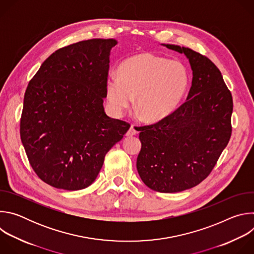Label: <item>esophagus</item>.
Wrapping results in <instances>:
<instances>
[{
	"instance_id": "obj_1",
	"label": "esophagus",
	"mask_w": 254,
	"mask_h": 254,
	"mask_svg": "<svg viewBox=\"0 0 254 254\" xmlns=\"http://www.w3.org/2000/svg\"><path fill=\"white\" fill-rule=\"evenodd\" d=\"M136 129H135V127H133V126H131L130 127H129V129L127 131V136H132V135H134V134H136Z\"/></svg>"
}]
</instances>
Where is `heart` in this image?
Wrapping results in <instances>:
<instances>
[{
    "mask_svg": "<svg viewBox=\"0 0 254 254\" xmlns=\"http://www.w3.org/2000/svg\"><path fill=\"white\" fill-rule=\"evenodd\" d=\"M188 85V73L182 63L141 53L126 59L119 75L106 80L108 102L121 116L135 101L136 113L147 122H157L170 115Z\"/></svg>",
    "mask_w": 254,
    "mask_h": 254,
    "instance_id": "obj_1",
    "label": "heart"
}]
</instances>
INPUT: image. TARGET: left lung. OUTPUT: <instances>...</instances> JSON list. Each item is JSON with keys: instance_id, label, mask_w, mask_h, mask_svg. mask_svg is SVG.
Wrapping results in <instances>:
<instances>
[{"instance_id": "left-lung-1", "label": "left lung", "mask_w": 254, "mask_h": 254, "mask_svg": "<svg viewBox=\"0 0 254 254\" xmlns=\"http://www.w3.org/2000/svg\"><path fill=\"white\" fill-rule=\"evenodd\" d=\"M189 59L193 79L187 100L156 124L139 127L136 169L142 182L161 193L200 184L229 142L233 100L220 70L187 47L164 44Z\"/></svg>"}]
</instances>
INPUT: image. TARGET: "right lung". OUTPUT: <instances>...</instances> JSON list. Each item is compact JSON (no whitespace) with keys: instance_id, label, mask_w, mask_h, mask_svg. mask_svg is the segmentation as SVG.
Instances as JSON below:
<instances>
[{"instance_id":"obj_1","label":"right lung","mask_w":254,"mask_h":254,"mask_svg":"<svg viewBox=\"0 0 254 254\" xmlns=\"http://www.w3.org/2000/svg\"><path fill=\"white\" fill-rule=\"evenodd\" d=\"M115 39H90L56 50L30 80L20 121L29 163L43 182L68 191L91 185L106 153L129 124L103 108Z\"/></svg>"}]
</instances>
